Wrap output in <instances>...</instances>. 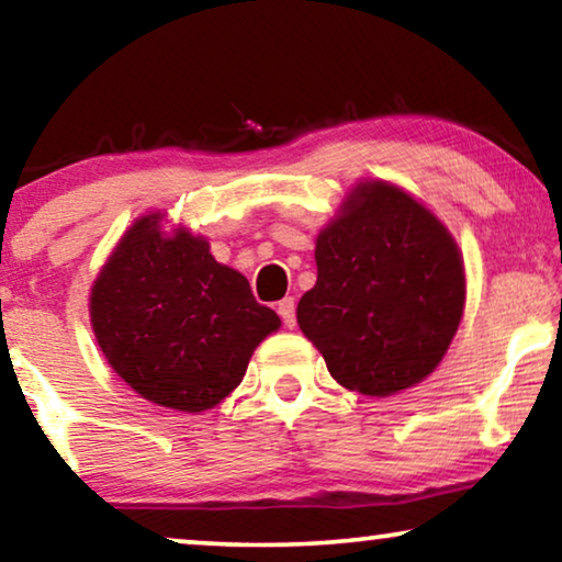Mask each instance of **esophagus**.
Masks as SVG:
<instances>
[{
    "label": "esophagus",
    "mask_w": 562,
    "mask_h": 562,
    "mask_svg": "<svg viewBox=\"0 0 562 562\" xmlns=\"http://www.w3.org/2000/svg\"><path fill=\"white\" fill-rule=\"evenodd\" d=\"M276 310H279V317L283 319V325H286L289 329L296 325V304H294V299H291V296L281 299Z\"/></svg>",
    "instance_id": "obj_1"
}]
</instances>
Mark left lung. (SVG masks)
Listing matches in <instances>:
<instances>
[{
    "instance_id": "left-lung-1",
    "label": "left lung",
    "mask_w": 562,
    "mask_h": 562,
    "mask_svg": "<svg viewBox=\"0 0 562 562\" xmlns=\"http://www.w3.org/2000/svg\"><path fill=\"white\" fill-rule=\"evenodd\" d=\"M317 283L296 322L345 389L391 396L448 352L465 271L448 227L386 181H360L317 237Z\"/></svg>"
}]
</instances>
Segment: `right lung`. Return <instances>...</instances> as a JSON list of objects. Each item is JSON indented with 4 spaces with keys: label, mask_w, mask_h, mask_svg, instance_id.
Segmentation results:
<instances>
[{
    "label": "right lung",
    "mask_w": 562,
    "mask_h": 562,
    "mask_svg": "<svg viewBox=\"0 0 562 562\" xmlns=\"http://www.w3.org/2000/svg\"><path fill=\"white\" fill-rule=\"evenodd\" d=\"M164 214L135 220L91 286L89 314L114 373L143 398L179 412H204L240 386L252 350L281 327L235 268L214 260L210 243Z\"/></svg>",
    "instance_id": "obj_1"
}]
</instances>
